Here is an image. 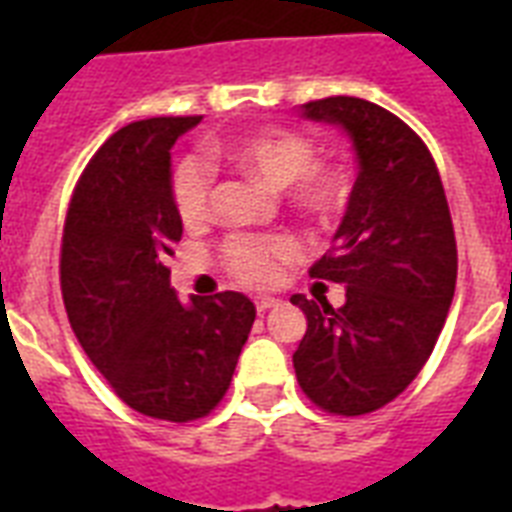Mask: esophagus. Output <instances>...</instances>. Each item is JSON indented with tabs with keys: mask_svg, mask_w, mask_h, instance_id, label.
<instances>
[{
	"mask_svg": "<svg viewBox=\"0 0 512 512\" xmlns=\"http://www.w3.org/2000/svg\"><path fill=\"white\" fill-rule=\"evenodd\" d=\"M281 300L279 297H271V295H260V297H255V308L260 313H265L268 311V308H276V305H279Z\"/></svg>",
	"mask_w": 512,
	"mask_h": 512,
	"instance_id": "34e87169",
	"label": "esophagus"
}]
</instances>
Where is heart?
<instances>
[{"mask_svg": "<svg viewBox=\"0 0 512 512\" xmlns=\"http://www.w3.org/2000/svg\"><path fill=\"white\" fill-rule=\"evenodd\" d=\"M233 164L260 177L273 188L295 183V199L311 212H332L345 199V175L335 164L316 162V148L292 130H265L241 138L223 151ZM212 172L199 156H185L172 175V199L183 223H199L209 209ZM303 252L289 233H236L223 244L225 268L249 287H271L281 279L284 265Z\"/></svg>", "mask_w": 512, "mask_h": 512, "instance_id": "1", "label": "heart"}]
</instances>
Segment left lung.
I'll return each mask as SVG.
<instances>
[{
	"label": "left lung",
	"mask_w": 512,
	"mask_h": 512,
	"mask_svg": "<svg viewBox=\"0 0 512 512\" xmlns=\"http://www.w3.org/2000/svg\"><path fill=\"white\" fill-rule=\"evenodd\" d=\"M305 119L348 132L358 175L335 247L313 279L345 284V305L292 295L308 329L300 388L324 412L356 417L390 404L433 353L457 284V241L444 185L420 135L369 100H311Z\"/></svg>",
	"instance_id": "left-lung-1"
}]
</instances>
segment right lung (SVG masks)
I'll use <instances>...</instances> for the list:
<instances>
[{
	"mask_svg": "<svg viewBox=\"0 0 512 512\" xmlns=\"http://www.w3.org/2000/svg\"><path fill=\"white\" fill-rule=\"evenodd\" d=\"M201 116H156L114 132L71 196L60 289L76 340L135 412L199 420L220 404L255 321L241 292L191 297L170 287L183 220L172 199L175 140Z\"/></svg>",
	"mask_w": 512,
	"mask_h": 512,
	"instance_id": "right-lung-1",
	"label": "right lung"
}]
</instances>
